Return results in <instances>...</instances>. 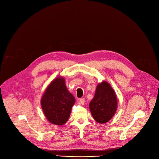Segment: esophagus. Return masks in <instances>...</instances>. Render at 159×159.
I'll return each mask as SVG.
<instances>
[{"instance_id": "34e87169", "label": "esophagus", "mask_w": 159, "mask_h": 159, "mask_svg": "<svg viewBox=\"0 0 159 159\" xmlns=\"http://www.w3.org/2000/svg\"><path fill=\"white\" fill-rule=\"evenodd\" d=\"M84 102H85V99H84V98H80L79 102H80L82 105H83V104H84Z\"/></svg>"}]
</instances>
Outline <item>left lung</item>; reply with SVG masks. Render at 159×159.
I'll list each match as a JSON object with an SVG mask.
<instances>
[{"label": "left lung", "mask_w": 159, "mask_h": 159, "mask_svg": "<svg viewBox=\"0 0 159 159\" xmlns=\"http://www.w3.org/2000/svg\"><path fill=\"white\" fill-rule=\"evenodd\" d=\"M117 106V98L111 85L106 81L99 83L89 103V110L95 120L100 124L107 122L115 114Z\"/></svg>", "instance_id": "left-lung-1"}]
</instances>
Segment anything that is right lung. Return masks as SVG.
<instances>
[{
    "instance_id": "right-lung-1",
    "label": "right lung",
    "mask_w": 159,
    "mask_h": 159,
    "mask_svg": "<svg viewBox=\"0 0 159 159\" xmlns=\"http://www.w3.org/2000/svg\"><path fill=\"white\" fill-rule=\"evenodd\" d=\"M65 79L58 77L46 88L40 104L46 119L52 124L62 126L68 120L75 98L66 86Z\"/></svg>"
}]
</instances>
